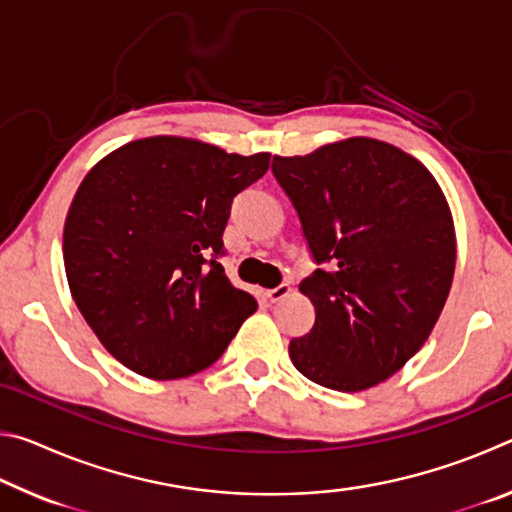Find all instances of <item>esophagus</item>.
<instances>
[{"mask_svg": "<svg viewBox=\"0 0 512 512\" xmlns=\"http://www.w3.org/2000/svg\"><path fill=\"white\" fill-rule=\"evenodd\" d=\"M289 293H291V284H280V287L266 291V298L271 302H280V300L287 298Z\"/></svg>", "mask_w": 512, "mask_h": 512, "instance_id": "34e87169", "label": "esophagus"}]
</instances>
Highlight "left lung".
I'll return each instance as SVG.
<instances>
[{
	"mask_svg": "<svg viewBox=\"0 0 512 512\" xmlns=\"http://www.w3.org/2000/svg\"><path fill=\"white\" fill-rule=\"evenodd\" d=\"M318 268L300 282L314 327L291 339L302 375L341 393L395 375L424 341L454 280L445 194L413 155L372 137L273 158Z\"/></svg>",
	"mask_w": 512,
	"mask_h": 512,
	"instance_id": "8db88e82",
	"label": "left lung"
}]
</instances>
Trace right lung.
Returning <instances> with one entry per match:
<instances>
[{
	"label": "right lung",
	"instance_id": "add662e5",
	"mask_svg": "<svg viewBox=\"0 0 512 512\" xmlns=\"http://www.w3.org/2000/svg\"><path fill=\"white\" fill-rule=\"evenodd\" d=\"M271 153L158 135L94 164L69 205V291L103 348L149 379L196 375L221 357L257 300L219 257L232 198Z\"/></svg>",
	"mask_w": 512,
	"mask_h": 512
}]
</instances>
